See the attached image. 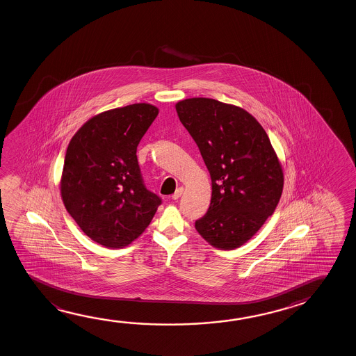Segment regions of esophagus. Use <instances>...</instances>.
<instances>
[{"instance_id":"esophagus-1","label":"esophagus","mask_w":356,"mask_h":356,"mask_svg":"<svg viewBox=\"0 0 356 356\" xmlns=\"http://www.w3.org/2000/svg\"><path fill=\"white\" fill-rule=\"evenodd\" d=\"M183 191H184L183 188H178V189L175 191V194L172 195V199H175V200H177V199L181 198V194H183Z\"/></svg>"}]
</instances>
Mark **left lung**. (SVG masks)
Wrapping results in <instances>:
<instances>
[{
    "mask_svg": "<svg viewBox=\"0 0 356 356\" xmlns=\"http://www.w3.org/2000/svg\"><path fill=\"white\" fill-rule=\"evenodd\" d=\"M175 109L211 175V205L195 229L218 249L239 248L274 213L283 192V169L269 137L233 104L188 98Z\"/></svg>",
    "mask_w": 356,
    "mask_h": 356,
    "instance_id": "1",
    "label": "left lung"
}]
</instances>
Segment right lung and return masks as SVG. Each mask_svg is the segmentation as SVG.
I'll return each mask as SVG.
<instances>
[{
	"label": "right lung",
	"mask_w": 356,
	"mask_h": 356,
	"mask_svg": "<svg viewBox=\"0 0 356 356\" xmlns=\"http://www.w3.org/2000/svg\"><path fill=\"white\" fill-rule=\"evenodd\" d=\"M158 115L148 103L111 109L86 122L67 148L60 195L92 241L123 248L145 232L162 199L140 175L137 147Z\"/></svg>",
	"instance_id": "add662e5"
}]
</instances>
